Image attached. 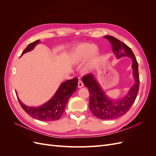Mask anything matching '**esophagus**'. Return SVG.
<instances>
[{
    "mask_svg": "<svg viewBox=\"0 0 156 156\" xmlns=\"http://www.w3.org/2000/svg\"><path fill=\"white\" fill-rule=\"evenodd\" d=\"M83 86H84V84H83L82 81L81 79H79V81H78V87L79 88H82Z\"/></svg>",
    "mask_w": 156,
    "mask_h": 156,
    "instance_id": "obj_1",
    "label": "esophagus"
}]
</instances>
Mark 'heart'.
Masks as SVG:
<instances>
[{
    "label": "heart",
    "mask_w": 156,
    "mask_h": 156,
    "mask_svg": "<svg viewBox=\"0 0 156 156\" xmlns=\"http://www.w3.org/2000/svg\"><path fill=\"white\" fill-rule=\"evenodd\" d=\"M98 53L97 46L88 43H82L75 47L72 52V60L75 64H80L87 59L84 67V72H88L94 66V61Z\"/></svg>",
    "instance_id": "heart-1"
}]
</instances>
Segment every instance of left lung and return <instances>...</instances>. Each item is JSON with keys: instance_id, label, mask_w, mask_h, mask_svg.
Listing matches in <instances>:
<instances>
[{"instance_id": "left-lung-1", "label": "left lung", "mask_w": 156, "mask_h": 156, "mask_svg": "<svg viewBox=\"0 0 156 156\" xmlns=\"http://www.w3.org/2000/svg\"><path fill=\"white\" fill-rule=\"evenodd\" d=\"M111 44L112 52L117 58L124 56L132 60L131 68L135 83L124 98L117 100L107 96L100 84L92 73L83 77L84 85L88 88L90 94L89 107L92 114L101 120H112L124 115L133 104L139 89L138 62L131 49L124 43L111 36H105Z\"/></svg>"}]
</instances>
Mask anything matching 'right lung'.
Here are the masks:
<instances>
[{
  "label": "right lung",
  "mask_w": 156,
  "mask_h": 156,
  "mask_svg": "<svg viewBox=\"0 0 156 156\" xmlns=\"http://www.w3.org/2000/svg\"><path fill=\"white\" fill-rule=\"evenodd\" d=\"M39 43L40 40L30 44L23 51L21 55L32 51ZM77 83L78 79L76 77L61 83L54 96L48 101L39 107H28L23 104L18 96L17 97L23 110L31 117L40 121H54L58 120L63 115L68 100L77 90ZM16 93L17 96V92Z\"/></svg>",
  "instance_id": "right-lung-1"
}]
</instances>
